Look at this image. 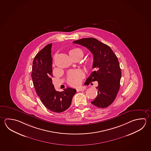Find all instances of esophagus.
Here are the masks:
<instances>
[{
    "label": "esophagus",
    "mask_w": 151,
    "mask_h": 151,
    "mask_svg": "<svg viewBox=\"0 0 151 151\" xmlns=\"http://www.w3.org/2000/svg\"><path fill=\"white\" fill-rule=\"evenodd\" d=\"M85 91V88H79L77 89V91Z\"/></svg>",
    "instance_id": "1"
}]
</instances>
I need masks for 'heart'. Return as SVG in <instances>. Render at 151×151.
Wrapping results in <instances>:
<instances>
[{"mask_svg":"<svg viewBox=\"0 0 151 151\" xmlns=\"http://www.w3.org/2000/svg\"><path fill=\"white\" fill-rule=\"evenodd\" d=\"M74 54H80L83 55L82 50L80 48H74L70 52V55ZM85 77L83 72L81 70H72L69 72L67 77V82L69 85L77 87L79 85L82 79Z\"/></svg>","mask_w":151,"mask_h":151,"instance_id":"1","label":"heart"}]
</instances>
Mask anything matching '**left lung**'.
I'll return each mask as SVG.
<instances>
[{
    "label": "left lung",
    "instance_id": "left-lung-1",
    "mask_svg": "<svg viewBox=\"0 0 151 151\" xmlns=\"http://www.w3.org/2000/svg\"><path fill=\"white\" fill-rule=\"evenodd\" d=\"M85 47L93 54V69L86 80L89 85L97 81L98 95L91 104L99 108L107 107L114 101L120 89L121 71L118 58L107 45L93 38H86L73 41Z\"/></svg>",
    "mask_w": 151,
    "mask_h": 151
}]
</instances>
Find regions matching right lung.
Wrapping results in <instances>:
<instances>
[{"label":"right lung","instance_id":"right-lung-1","mask_svg":"<svg viewBox=\"0 0 151 151\" xmlns=\"http://www.w3.org/2000/svg\"><path fill=\"white\" fill-rule=\"evenodd\" d=\"M52 44H48L36 55L33 61L31 77L37 95L44 106L54 112L65 111L71 104L76 90L71 88L63 91L55 89L52 83Z\"/></svg>","mask_w":151,"mask_h":151}]
</instances>
